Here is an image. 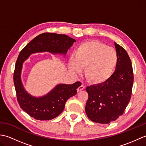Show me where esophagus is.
<instances>
[{
    "mask_svg": "<svg viewBox=\"0 0 146 146\" xmlns=\"http://www.w3.org/2000/svg\"><path fill=\"white\" fill-rule=\"evenodd\" d=\"M85 86L84 85H81V86H80L79 87L77 88V92H81L82 90H84L85 89Z\"/></svg>",
    "mask_w": 146,
    "mask_h": 146,
    "instance_id": "34e87169",
    "label": "esophagus"
}]
</instances>
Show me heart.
<instances>
[{"label":"heart","instance_id":"b5f03b06","mask_svg":"<svg viewBox=\"0 0 146 146\" xmlns=\"http://www.w3.org/2000/svg\"><path fill=\"white\" fill-rule=\"evenodd\" d=\"M118 56L112 48L97 41L80 44L68 61V68L74 73H80L85 67L84 74L89 82L100 84L109 79L117 64Z\"/></svg>","mask_w":146,"mask_h":146}]
</instances>
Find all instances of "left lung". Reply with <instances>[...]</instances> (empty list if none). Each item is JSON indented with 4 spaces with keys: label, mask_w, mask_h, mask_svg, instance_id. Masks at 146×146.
I'll return each mask as SVG.
<instances>
[{
    "label": "left lung",
    "mask_w": 146,
    "mask_h": 146,
    "mask_svg": "<svg viewBox=\"0 0 146 146\" xmlns=\"http://www.w3.org/2000/svg\"><path fill=\"white\" fill-rule=\"evenodd\" d=\"M118 61L115 72L106 82L86 87L85 111L96 123H109L122 115L131 97L134 82L132 63L127 52L114 42Z\"/></svg>",
    "instance_id": "8db88e82"
}]
</instances>
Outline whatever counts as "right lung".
<instances>
[{
  "instance_id": "1",
  "label": "right lung",
  "mask_w": 146,
  "mask_h": 146,
  "mask_svg": "<svg viewBox=\"0 0 146 146\" xmlns=\"http://www.w3.org/2000/svg\"><path fill=\"white\" fill-rule=\"evenodd\" d=\"M76 40L65 35L42 33L29 42L22 50L15 63L14 83L17 98L20 107L25 112L36 120H48L58 117L64 108L65 104L70 97L76 94L82 83H59L50 92L41 97H35L24 88L21 78L23 64L32 54L48 52L64 56Z\"/></svg>"
}]
</instances>
